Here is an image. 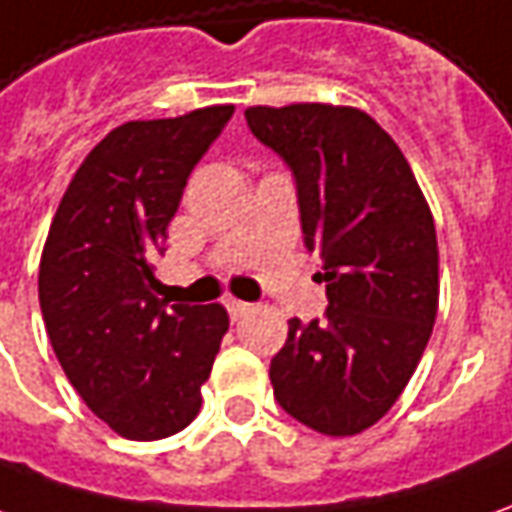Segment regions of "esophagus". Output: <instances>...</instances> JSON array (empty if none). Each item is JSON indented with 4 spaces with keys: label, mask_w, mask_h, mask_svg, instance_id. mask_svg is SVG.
<instances>
[{
    "label": "esophagus",
    "mask_w": 512,
    "mask_h": 512,
    "mask_svg": "<svg viewBox=\"0 0 512 512\" xmlns=\"http://www.w3.org/2000/svg\"><path fill=\"white\" fill-rule=\"evenodd\" d=\"M227 311H229V316L238 322L241 316H246L249 311H252V305H249V302H241V300H227Z\"/></svg>",
    "instance_id": "obj_1"
}]
</instances>
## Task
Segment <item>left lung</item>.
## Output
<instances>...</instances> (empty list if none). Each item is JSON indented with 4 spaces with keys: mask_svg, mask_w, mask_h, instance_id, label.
Wrapping results in <instances>:
<instances>
[{
    "mask_svg": "<svg viewBox=\"0 0 512 512\" xmlns=\"http://www.w3.org/2000/svg\"><path fill=\"white\" fill-rule=\"evenodd\" d=\"M246 123L283 159L302 238L328 283L322 319L288 322L271 358L274 398L330 437L370 429L398 401L437 316V232L395 139L350 106L246 109Z\"/></svg>",
    "mask_w": 512,
    "mask_h": 512,
    "instance_id": "left-lung-1",
    "label": "left lung"
}]
</instances>
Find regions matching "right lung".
<instances>
[{"label": "right lung", "instance_id": "1", "mask_svg": "<svg viewBox=\"0 0 512 512\" xmlns=\"http://www.w3.org/2000/svg\"><path fill=\"white\" fill-rule=\"evenodd\" d=\"M232 111L114 128L72 176L44 243L38 302L52 350L83 403L128 440L190 426L229 328L218 302L159 300L154 257Z\"/></svg>", "mask_w": 512, "mask_h": 512}]
</instances>
